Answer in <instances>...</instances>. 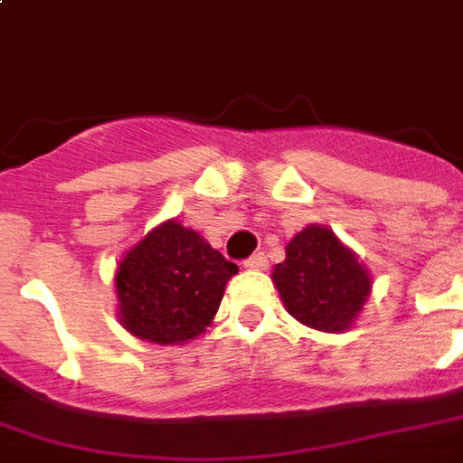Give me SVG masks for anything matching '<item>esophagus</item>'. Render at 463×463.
<instances>
[{
    "label": "esophagus",
    "instance_id": "obj_1",
    "mask_svg": "<svg viewBox=\"0 0 463 463\" xmlns=\"http://www.w3.org/2000/svg\"><path fill=\"white\" fill-rule=\"evenodd\" d=\"M242 265H245L248 270H263L265 265H268V260H265L263 253H255V255H250V258H245V260H242Z\"/></svg>",
    "mask_w": 463,
    "mask_h": 463
}]
</instances>
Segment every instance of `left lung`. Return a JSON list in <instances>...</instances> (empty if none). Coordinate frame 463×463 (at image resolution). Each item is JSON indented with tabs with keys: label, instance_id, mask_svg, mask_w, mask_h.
<instances>
[{
	"label": "left lung",
	"instance_id": "1",
	"mask_svg": "<svg viewBox=\"0 0 463 463\" xmlns=\"http://www.w3.org/2000/svg\"><path fill=\"white\" fill-rule=\"evenodd\" d=\"M273 283L288 313L316 331H344L371 293V278L333 231L308 225L286 245Z\"/></svg>",
	"mask_w": 463,
	"mask_h": 463
}]
</instances>
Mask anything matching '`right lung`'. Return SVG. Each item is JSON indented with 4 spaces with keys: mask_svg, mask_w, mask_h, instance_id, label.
Segmentation results:
<instances>
[{
    "mask_svg": "<svg viewBox=\"0 0 463 463\" xmlns=\"http://www.w3.org/2000/svg\"><path fill=\"white\" fill-rule=\"evenodd\" d=\"M238 265L198 232L167 221L119 263L115 286L122 326L150 344H183L205 331Z\"/></svg>",
    "mask_w": 463,
    "mask_h": 463,
    "instance_id": "1",
    "label": "right lung"
}]
</instances>
